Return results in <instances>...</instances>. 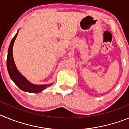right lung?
Returning a JSON list of instances; mask_svg holds the SVG:
<instances>
[{"mask_svg":"<svg viewBox=\"0 0 129 129\" xmlns=\"http://www.w3.org/2000/svg\"><path fill=\"white\" fill-rule=\"evenodd\" d=\"M18 32L16 34L14 37L12 39L10 46H9L8 51V57H7V68L8 71L11 79L14 82L16 85H17L18 87L22 90L25 92H30V93H39L41 92L43 90L46 88L47 87L52 85L51 84L48 85H34L33 83L28 81L19 72L17 68L16 67L15 64L14 60L13 57V46L14 44L15 40Z\"/></svg>","mask_w":129,"mask_h":129,"instance_id":"right-lung-1","label":"right lung"}]
</instances>
